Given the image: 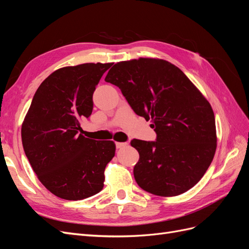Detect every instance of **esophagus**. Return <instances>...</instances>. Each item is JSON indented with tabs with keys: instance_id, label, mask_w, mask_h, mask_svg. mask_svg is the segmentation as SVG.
I'll use <instances>...</instances> for the list:
<instances>
[{
	"instance_id": "34e87169",
	"label": "esophagus",
	"mask_w": 249,
	"mask_h": 249,
	"mask_svg": "<svg viewBox=\"0 0 249 249\" xmlns=\"http://www.w3.org/2000/svg\"><path fill=\"white\" fill-rule=\"evenodd\" d=\"M115 145H116L117 148H123V147L127 145V143L126 142H116Z\"/></svg>"
}]
</instances>
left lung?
<instances>
[{
    "instance_id": "8db88e82",
    "label": "left lung",
    "mask_w": 249,
    "mask_h": 249,
    "mask_svg": "<svg viewBox=\"0 0 249 249\" xmlns=\"http://www.w3.org/2000/svg\"><path fill=\"white\" fill-rule=\"evenodd\" d=\"M105 81L117 86L133 111L146 120L156 141L133 139L138 186L160 196H176L196 185L216 150L214 112L178 67L140 58L113 65Z\"/></svg>"
}]
</instances>
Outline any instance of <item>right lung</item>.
<instances>
[{
    "mask_svg": "<svg viewBox=\"0 0 249 249\" xmlns=\"http://www.w3.org/2000/svg\"><path fill=\"white\" fill-rule=\"evenodd\" d=\"M112 64L85 63L54 71L36 90L22 123L28 160L42 185L60 198L81 200L104 187L115 144L85 138L80 120L91 115L95 87Z\"/></svg>",
    "mask_w": 249,
    "mask_h": 249,
    "instance_id": "obj_1",
    "label": "right lung"
}]
</instances>
